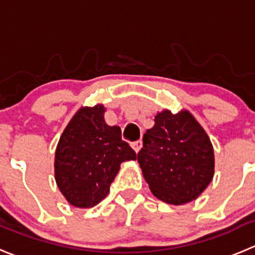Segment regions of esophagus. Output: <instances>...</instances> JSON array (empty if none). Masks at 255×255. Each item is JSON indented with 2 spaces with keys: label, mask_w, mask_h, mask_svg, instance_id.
I'll return each instance as SVG.
<instances>
[{
  "label": "esophagus",
  "mask_w": 255,
  "mask_h": 255,
  "mask_svg": "<svg viewBox=\"0 0 255 255\" xmlns=\"http://www.w3.org/2000/svg\"><path fill=\"white\" fill-rule=\"evenodd\" d=\"M132 147H133V149H134V151L137 152V153H138L139 149L142 148V141H141V139H139V141L133 142V143H132Z\"/></svg>",
  "instance_id": "obj_1"
}]
</instances>
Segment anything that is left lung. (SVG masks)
Wrapping results in <instances>:
<instances>
[{
    "label": "left lung",
    "mask_w": 255,
    "mask_h": 255,
    "mask_svg": "<svg viewBox=\"0 0 255 255\" xmlns=\"http://www.w3.org/2000/svg\"><path fill=\"white\" fill-rule=\"evenodd\" d=\"M137 161L152 194L171 205L197 199L213 180L215 167L208 133L186 109L157 113Z\"/></svg>",
    "instance_id": "1"
}]
</instances>
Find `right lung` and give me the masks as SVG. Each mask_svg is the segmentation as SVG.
Listing matches in <instances>:
<instances>
[{
    "label": "right lung",
    "mask_w": 255,
    "mask_h": 255,
    "mask_svg": "<svg viewBox=\"0 0 255 255\" xmlns=\"http://www.w3.org/2000/svg\"><path fill=\"white\" fill-rule=\"evenodd\" d=\"M103 104L82 107L61 133L55 151V181L70 205L93 208L108 195L125 161L137 154L118 126L104 121Z\"/></svg>",
    "instance_id": "add662e5"
}]
</instances>
